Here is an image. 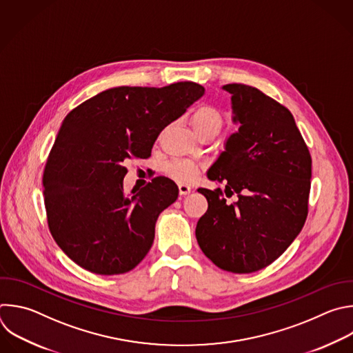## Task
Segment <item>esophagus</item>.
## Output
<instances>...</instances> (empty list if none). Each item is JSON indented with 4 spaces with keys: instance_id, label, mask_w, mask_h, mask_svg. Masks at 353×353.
<instances>
[{
    "instance_id": "esophagus-1",
    "label": "esophagus",
    "mask_w": 353,
    "mask_h": 353,
    "mask_svg": "<svg viewBox=\"0 0 353 353\" xmlns=\"http://www.w3.org/2000/svg\"><path fill=\"white\" fill-rule=\"evenodd\" d=\"M191 185H188V184H179V192H180V195H188L190 192H191Z\"/></svg>"
}]
</instances>
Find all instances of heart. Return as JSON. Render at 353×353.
<instances>
[{
	"label": "heart",
	"instance_id": "b5f03b06",
	"mask_svg": "<svg viewBox=\"0 0 353 353\" xmlns=\"http://www.w3.org/2000/svg\"><path fill=\"white\" fill-rule=\"evenodd\" d=\"M191 125L202 137L206 133L219 132L223 125V117L214 106L201 105L191 113ZM199 169L201 166L190 159H174L165 166L166 174L179 183L192 181L198 176Z\"/></svg>",
	"mask_w": 353,
	"mask_h": 353
}]
</instances>
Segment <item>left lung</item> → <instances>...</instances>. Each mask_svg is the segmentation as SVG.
<instances>
[{"label": "left lung", "mask_w": 353, "mask_h": 353, "mask_svg": "<svg viewBox=\"0 0 353 353\" xmlns=\"http://www.w3.org/2000/svg\"><path fill=\"white\" fill-rule=\"evenodd\" d=\"M240 128L208 177L224 183L199 188L208 210L195 236L202 252L220 269L254 273L273 263L296 239L309 206L312 158L292 113L261 90L232 83L223 87ZM237 194L227 204L223 198Z\"/></svg>", "instance_id": "1"}]
</instances>
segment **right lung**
I'll use <instances>...</instances> for the list:
<instances>
[{
  "mask_svg": "<svg viewBox=\"0 0 353 353\" xmlns=\"http://www.w3.org/2000/svg\"><path fill=\"white\" fill-rule=\"evenodd\" d=\"M203 92L192 81L122 85L66 114L43 173L44 205L52 239L80 268L113 276L145 258L155 221L179 188L161 176L129 196L125 162L150 158L159 133Z\"/></svg>",
  "mask_w": 353,
  "mask_h": 353,
  "instance_id": "right-lung-1",
  "label": "right lung"
}]
</instances>
